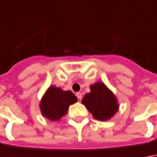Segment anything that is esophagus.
Here are the masks:
<instances>
[{
  "label": "esophagus",
  "instance_id": "1",
  "mask_svg": "<svg viewBox=\"0 0 157 157\" xmlns=\"http://www.w3.org/2000/svg\"><path fill=\"white\" fill-rule=\"evenodd\" d=\"M75 95H76V97L78 98L79 100H81V99H82V93H80V92L76 93V94H75Z\"/></svg>",
  "mask_w": 157,
  "mask_h": 157
}]
</instances>
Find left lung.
<instances>
[{
  "label": "left lung",
  "mask_w": 157,
  "mask_h": 157,
  "mask_svg": "<svg viewBox=\"0 0 157 157\" xmlns=\"http://www.w3.org/2000/svg\"><path fill=\"white\" fill-rule=\"evenodd\" d=\"M82 103L100 121L111 119L119 111V103L114 94L102 82H97L90 86V92L83 97Z\"/></svg>",
  "instance_id": "1"
}]
</instances>
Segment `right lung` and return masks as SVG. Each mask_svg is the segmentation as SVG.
<instances>
[{"instance_id":"1","label":"right lung","mask_w":157,"mask_h":157,"mask_svg":"<svg viewBox=\"0 0 157 157\" xmlns=\"http://www.w3.org/2000/svg\"><path fill=\"white\" fill-rule=\"evenodd\" d=\"M77 102V98L73 93L63 91L56 86L49 87L39 103L41 113L52 121H60L67 113L70 105Z\"/></svg>"}]
</instances>
